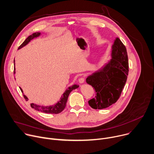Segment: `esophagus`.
Segmentation results:
<instances>
[{"instance_id":"1","label":"esophagus","mask_w":154,"mask_h":154,"mask_svg":"<svg viewBox=\"0 0 154 154\" xmlns=\"http://www.w3.org/2000/svg\"><path fill=\"white\" fill-rule=\"evenodd\" d=\"M85 82V79L83 77H80L79 79V82L80 83H83Z\"/></svg>"}]
</instances>
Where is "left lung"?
I'll list each match as a JSON object with an SVG mask.
<instances>
[{
  "label": "left lung",
  "mask_w": 154,
  "mask_h": 154,
  "mask_svg": "<svg viewBox=\"0 0 154 154\" xmlns=\"http://www.w3.org/2000/svg\"><path fill=\"white\" fill-rule=\"evenodd\" d=\"M128 73L127 50L116 37L112 46L111 59L86 79L96 91L94 97L88 101L90 106L94 109H103L115 103L121 96Z\"/></svg>",
  "instance_id": "obj_1"
}]
</instances>
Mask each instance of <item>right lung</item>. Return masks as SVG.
<instances>
[{"mask_svg":"<svg viewBox=\"0 0 154 154\" xmlns=\"http://www.w3.org/2000/svg\"><path fill=\"white\" fill-rule=\"evenodd\" d=\"M41 35V33L40 32H35L33 33L32 35H30L29 36H28L26 40L23 42V44L19 47L18 49H20L21 48H23L24 46H26L27 45H28L29 42L30 41H31L32 39H33L34 38H38ZM14 74H15L16 71H15V60H14ZM79 85L77 84H74L72 86L68 87V88L65 90V91L64 92V93L63 94V95L61 96L60 100L57 102V103H55L54 105H49V106H43V105H39L33 103H30V105L32 106V108H34L36 110L38 111H40L42 113H48V114H58L61 113L63 109H64L65 106H66V104L67 100H68V96L70 94V93L73 90H75L77 88H79ZM19 88L20 90V91H22V93H23V91L22 90V88L20 87H19ZM24 97L25 98V99L26 100H28L29 99L28 97L24 94Z\"/></svg>","mask_w":154,"mask_h":154,"instance_id":"right-lung-1","label":"right lung"}]
</instances>
